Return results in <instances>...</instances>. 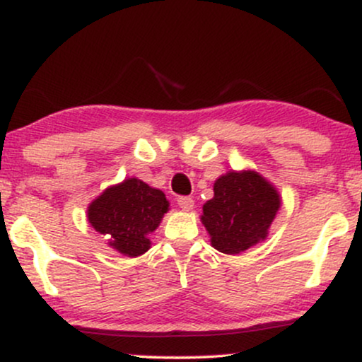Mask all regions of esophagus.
Listing matches in <instances>:
<instances>
[{"mask_svg": "<svg viewBox=\"0 0 362 362\" xmlns=\"http://www.w3.org/2000/svg\"><path fill=\"white\" fill-rule=\"evenodd\" d=\"M178 207L182 210H185V212H189V210L194 209V200L190 199V197H178Z\"/></svg>", "mask_w": 362, "mask_h": 362, "instance_id": "obj_1", "label": "esophagus"}]
</instances>
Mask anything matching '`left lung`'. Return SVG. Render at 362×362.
<instances>
[{
    "label": "left lung",
    "mask_w": 362,
    "mask_h": 362,
    "mask_svg": "<svg viewBox=\"0 0 362 362\" xmlns=\"http://www.w3.org/2000/svg\"><path fill=\"white\" fill-rule=\"evenodd\" d=\"M281 204L276 185L259 172L228 170L215 180L200 222L214 249L235 255L267 239Z\"/></svg>",
    "instance_id": "8db88e82"
}]
</instances>
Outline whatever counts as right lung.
<instances>
[{
  "instance_id": "1",
  "label": "right lung",
  "mask_w": 362,
  "mask_h": 362,
  "mask_svg": "<svg viewBox=\"0 0 362 362\" xmlns=\"http://www.w3.org/2000/svg\"><path fill=\"white\" fill-rule=\"evenodd\" d=\"M168 207L162 190L132 177L110 185L91 200L86 218L105 239L110 235L108 247L127 257H139L152 245L148 235L160 226Z\"/></svg>"
}]
</instances>
